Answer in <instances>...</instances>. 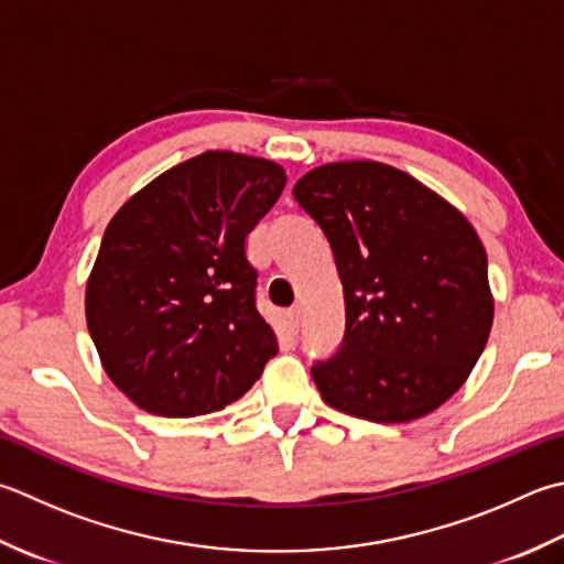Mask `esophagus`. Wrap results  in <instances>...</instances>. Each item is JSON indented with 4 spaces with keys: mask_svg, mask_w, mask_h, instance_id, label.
Masks as SVG:
<instances>
[{
    "mask_svg": "<svg viewBox=\"0 0 564 564\" xmlns=\"http://www.w3.org/2000/svg\"><path fill=\"white\" fill-rule=\"evenodd\" d=\"M289 327H291V333H297V329H301V319H303V315H301V311H297V307H293V311H289Z\"/></svg>",
    "mask_w": 564,
    "mask_h": 564,
    "instance_id": "1",
    "label": "esophagus"
}]
</instances>
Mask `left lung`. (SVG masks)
<instances>
[{
  "instance_id": "left-lung-1",
  "label": "left lung",
  "mask_w": 564,
  "mask_h": 564,
  "mask_svg": "<svg viewBox=\"0 0 564 564\" xmlns=\"http://www.w3.org/2000/svg\"><path fill=\"white\" fill-rule=\"evenodd\" d=\"M293 197L325 231L345 291V339L313 367L323 401L386 425L433 413L467 381L491 333L477 229L379 161L317 165Z\"/></svg>"
}]
</instances>
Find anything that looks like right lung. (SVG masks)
I'll return each instance as SVG.
<instances>
[{
	"mask_svg": "<svg viewBox=\"0 0 564 564\" xmlns=\"http://www.w3.org/2000/svg\"><path fill=\"white\" fill-rule=\"evenodd\" d=\"M283 187L279 163L205 151L143 185L109 219L85 317L107 377L143 411H223L275 357L247 237Z\"/></svg>",
	"mask_w": 564,
	"mask_h": 564,
	"instance_id": "add662e5",
	"label": "right lung"
}]
</instances>
